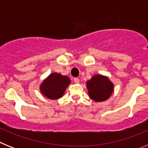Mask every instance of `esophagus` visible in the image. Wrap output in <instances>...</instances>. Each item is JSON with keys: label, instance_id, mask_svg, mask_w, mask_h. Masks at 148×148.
Returning a JSON list of instances; mask_svg holds the SVG:
<instances>
[{"label": "esophagus", "instance_id": "obj_1", "mask_svg": "<svg viewBox=\"0 0 148 148\" xmlns=\"http://www.w3.org/2000/svg\"><path fill=\"white\" fill-rule=\"evenodd\" d=\"M74 82H75V83L78 84L80 82V80H79V78H74Z\"/></svg>", "mask_w": 148, "mask_h": 148}]
</instances>
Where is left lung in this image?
I'll return each mask as SVG.
<instances>
[{
  "label": "left lung",
  "instance_id": "1",
  "mask_svg": "<svg viewBox=\"0 0 148 148\" xmlns=\"http://www.w3.org/2000/svg\"><path fill=\"white\" fill-rule=\"evenodd\" d=\"M90 97L95 101H103L108 99L113 92V84L107 77L94 75L87 82Z\"/></svg>",
  "mask_w": 148,
  "mask_h": 148
}]
</instances>
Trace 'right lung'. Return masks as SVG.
<instances>
[{
  "label": "right lung",
  "mask_w": 148,
  "mask_h": 148,
  "mask_svg": "<svg viewBox=\"0 0 148 148\" xmlns=\"http://www.w3.org/2000/svg\"><path fill=\"white\" fill-rule=\"evenodd\" d=\"M70 83V78L58 73H52L40 85V91L50 99H59Z\"/></svg>",
  "instance_id": "right-lung-1"
}]
</instances>
